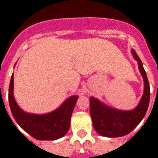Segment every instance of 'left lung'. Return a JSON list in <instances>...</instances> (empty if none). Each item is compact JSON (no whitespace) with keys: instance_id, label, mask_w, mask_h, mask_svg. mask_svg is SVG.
I'll return each instance as SVG.
<instances>
[{"instance_id":"obj_1","label":"left lung","mask_w":158,"mask_h":158,"mask_svg":"<svg viewBox=\"0 0 158 158\" xmlns=\"http://www.w3.org/2000/svg\"><path fill=\"white\" fill-rule=\"evenodd\" d=\"M133 57L138 61L139 69L142 74L144 90L139 102L135 109L130 110H118L102 102L98 98L91 97L90 115H91L94 130L100 135L109 138L121 137L130 134L141 120L147 112L150 100V87L143 63L134 49L131 50Z\"/></svg>"}]
</instances>
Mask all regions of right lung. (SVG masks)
<instances>
[{"label":"right lung","instance_id":"add662e5","mask_svg":"<svg viewBox=\"0 0 158 158\" xmlns=\"http://www.w3.org/2000/svg\"><path fill=\"white\" fill-rule=\"evenodd\" d=\"M78 98L77 95L69 97L57 109L47 114L26 112L19 106L14 98V74L11 76L9 103L12 115L18 125L36 139L56 140L65 135Z\"/></svg>","mask_w":158,"mask_h":158}]
</instances>
